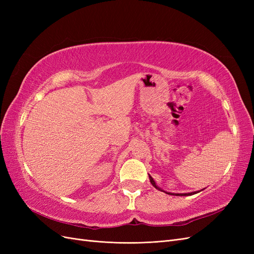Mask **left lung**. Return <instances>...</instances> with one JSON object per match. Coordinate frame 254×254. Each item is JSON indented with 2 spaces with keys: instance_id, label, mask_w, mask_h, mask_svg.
<instances>
[{
  "instance_id": "8db88e82",
  "label": "left lung",
  "mask_w": 254,
  "mask_h": 254,
  "mask_svg": "<svg viewBox=\"0 0 254 254\" xmlns=\"http://www.w3.org/2000/svg\"><path fill=\"white\" fill-rule=\"evenodd\" d=\"M148 176H149V180H150V183L152 184L153 187H155L157 190H161V191H164V193H166V194H168V195H173V196H190V195L197 194V193H199V191H201V190H204V189H202V190H200L193 191V193H183V194H178V193H170V191H166V190H162V189H161V188H159V187L157 186V183L155 182V180H153L152 177H151L150 175H148Z\"/></svg>"
}]
</instances>
